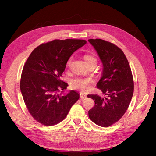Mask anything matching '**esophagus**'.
Returning a JSON list of instances; mask_svg holds the SVG:
<instances>
[{"label":"esophagus","instance_id":"obj_1","mask_svg":"<svg viewBox=\"0 0 156 156\" xmlns=\"http://www.w3.org/2000/svg\"><path fill=\"white\" fill-rule=\"evenodd\" d=\"M80 98H81V99L86 98H87V95H86V94H83V93H80Z\"/></svg>","mask_w":156,"mask_h":156}]
</instances>
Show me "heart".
<instances>
[{
  "label": "heart",
  "mask_w": 156,
  "mask_h": 156,
  "mask_svg": "<svg viewBox=\"0 0 156 156\" xmlns=\"http://www.w3.org/2000/svg\"><path fill=\"white\" fill-rule=\"evenodd\" d=\"M84 60L86 63L92 62V61H96L95 57L90 55H85L84 56ZM72 58H70L68 61V66L71 63ZM94 81L91 78H83V77H76L72 79L70 82V85L73 88L79 90L81 92H87L90 88V84L93 83Z\"/></svg>",
  "instance_id": "1"
}]
</instances>
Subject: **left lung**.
<instances>
[{"label": "left lung", "mask_w": 156, "mask_h": 156, "mask_svg": "<svg viewBox=\"0 0 156 156\" xmlns=\"http://www.w3.org/2000/svg\"><path fill=\"white\" fill-rule=\"evenodd\" d=\"M103 65L101 77L97 87L107 98L87 96L95 102L88 111L90 120L98 126L108 127L119 121L124 115L133 96L134 84L131 68L124 53L110 42L90 39Z\"/></svg>", "instance_id": "left-lung-1"}]
</instances>
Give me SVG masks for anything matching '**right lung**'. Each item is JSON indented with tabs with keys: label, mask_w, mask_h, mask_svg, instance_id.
Masks as SVG:
<instances>
[{
	"label": "right lung",
	"mask_w": 156,
	"mask_h": 156,
	"mask_svg": "<svg viewBox=\"0 0 156 156\" xmlns=\"http://www.w3.org/2000/svg\"><path fill=\"white\" fill-rule=\"evenodd\" d=\"M86 44L83 40H55L37 47L28 58L20 90L28 110L40 123L48 126L59 123L79 100L77 91L64 94L68 84L60 77L70 56Z\"/></svg>",
	"instance_id": "add662e5"
}]
</instances>
